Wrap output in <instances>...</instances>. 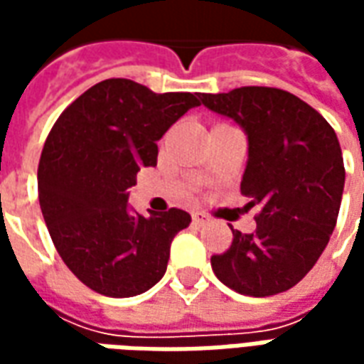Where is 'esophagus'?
I'll return each instance as SVG.
<instances>
[{"mask_svg": "<svg viewBox=\"0 0 364 364\" xmlns=\"http://www.w3.org/2000/svg\"><path fill=\"white\" fill-rule=\"evenodd\" d=\"M193 222H195L197 226H203V224L208 222V216H206L205 213H200V210H195V213H193Z\"/></svg>", "mask_w": 364, "mask_h": 364, "instance_id": "obj_1", "label": "esophagus"}]
</instances>
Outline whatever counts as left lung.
<instances>
[{
	"label": "left lung",
	"mask_w": 364,
	"mask_h": 364,
	"mask_svg": "<svg viewBox=\"0 0 364 364\" xmlns=\"http://www.w3.org/2000/svg\"><path fill=\"white\" fill-rule=\"evenodd\" d=\"M208 111L237 122L247 136L242 195L259 206L257 228H232L228 252L213 255L214 274L247 296L292 289L320 259L336 228L345 167L336 130L289 91L240 87L203 93Z\"/></svg>",
	"instance_id": "left-lung-1"
}]
</instances>
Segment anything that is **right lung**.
<instances>
[{
  "label": "right lung",
  "instance_id": "add662e5",
  "mask_svg": "<svg viewBox=\"0 0 364 364\" xmlns=\"http://www.w3.org/2000/svg\"><path fill=\"white\" fill-rule=\"evenodd\" d=\"M198 93H154L105 80L68 107L38 164V200L60 257L99 294L128 298L166 274L169 247L191 224L181 208L142 216L128 206L140 167L158 164V140Z\"/></svg>",
  "mask_w": 364,
  "mask_h": 364
}]
</instances>
